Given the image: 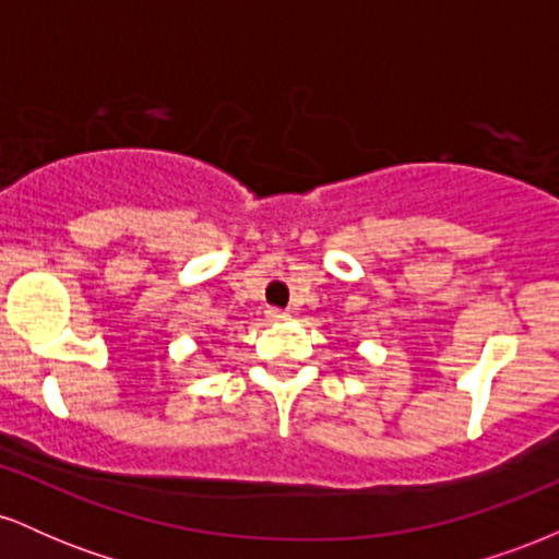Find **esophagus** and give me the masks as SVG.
Wrapping results in <instances>:
<instances>
[{
    "label": "esophagus",
    "mask_w": 559,
    "mask_h": 559,
    "mask_svg": "<svg viewBox=\"0 0 559 559\" xmlns=\"http://www.w3.org/2000/svg\"><path fill=\"white\" fill-rule=\"evenodd\" d=\"M267 318L275 320V323H281V320H288V310H278V307H271V310H267Z\"/></svg>",
    "instance_id": "esophagus-1"
}]
</instances>
